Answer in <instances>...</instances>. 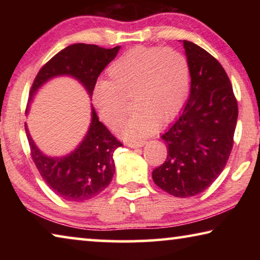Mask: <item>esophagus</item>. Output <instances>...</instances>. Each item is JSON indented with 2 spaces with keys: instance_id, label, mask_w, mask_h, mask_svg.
<instances>
[{
  "instance_id": "obj_1",
  "label": "esophagus",
  "mask_w": 260,
  "mask_h": 260,
  "mask_svg": "<svg viewBox=\"0 0 260 260\" xmlns=\"http://www.w3.org/2000/svg\"><path fill=\"white\" fill-rule=\"evenodd\" d=\"M146 144V141H138V142H128L127 146L129 148H141Z\"/></svg>"
}]
</instances>
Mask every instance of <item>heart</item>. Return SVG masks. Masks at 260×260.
<instances>
[{"instance_id": "obj_1", "label": "heart", "mask_w": 260, "mask_h": 260, "mask_svg": "<svg viewBox=\"0 0 260 260\" xmlns=\"http://www.w3.org/2000/svg\"><path fill=\"white\" fill-rule=\"evenodd\" d=\"M109 81L95 85L91 101L100 119L114 129L124 120L133 100L136 111L122 125L126 140L151 135L182 109L190 87L187 57L173 48L138 46L108 68Z\"/></svg>"}]
</instances>
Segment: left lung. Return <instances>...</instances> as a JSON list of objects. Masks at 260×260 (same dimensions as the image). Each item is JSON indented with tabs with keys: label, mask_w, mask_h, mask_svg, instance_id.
Returning <instances> with one entry per match:
<instances>
[{
	"label": "left lung",
	"mask_w": 260,
	"mask_h": 260,
	"mask_svg": "<svg viewBox=\"0 0 260 260\" xmlns=\"http://www.w3.org/2000/svg\"><path fill=\"white\" fill-rule=\"evenodd\" d=\"M190 67V94L182 113L161 135L166 160L152 171L158 187L175 197L208 189L230 158L239 109L230 78L203 48L183 40Z\"/></svg>",
	"instance_id": "obj_1"
}]
</instances>
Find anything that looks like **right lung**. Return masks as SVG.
I'll return each instance as SVG.
<instances>
[{"label":"right lung","mask_w":260,"mask_h":260,"mask_svg":"<svg viewBox=\"0 0 260 260\" xmlns=\"http://www.w3.org/2000/svg\"><path fill=\"white\" fill-rule=\"evenodd\" d=\"M120 46L105 49L96 45L69 46L46 63L35 77L28 102L50 79L69 76L81 83L91 96L98 78L114 59ZM28 112V105L26 113ZM30 155L42 179L56 195L71 202L90 200L102 192L114 174L113 152L122 146L102 122L91 105V121L81 143L63 157H50L37 147L25 124Z\"/></svg>","instance_id":"add662e5"}]
</instances>
